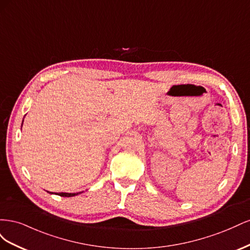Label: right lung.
Here are the masks:
<instances>
[{
    "mask_svg": "<svg viewBox=\"0 0 250 250\" xmlns=\"http://www.w3.org/2000/svg\"><path fill=\"white\" fill-rule=\"evenodd\" d=\"M58 195L62 196V197H73V196H75V195H78V193H59Z\"/></svg>",
    "mask_w": 250,
    "mask_h": 250,
    "instance_id": "right-lung-1",
    "label": "right lung"
}]
</instances>
